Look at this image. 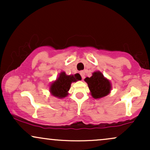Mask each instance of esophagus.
Wrapping results in <instances>:
<instances>
[{"mask_svg":"<svg viewBox=\"0 0 150 150\" xmlns=\"http://www.w3.org/2000/svg\"><path fill=\"white\" fill-rule=\"evenodd\" d=\"M80 74L81 77H82V80H83V79H85V72H84V71H81L80 73Z\"/></svg>","mask_w":150,"mask_h":150,"instance_id":"esophagus-1","label":"esophagus"}]
</instances>
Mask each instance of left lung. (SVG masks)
<instances>
[{
    "instance_id": "1",
    "label": "left lung",
    "mask_w": 150,
    "mask_h": 150,
    "mask_svg": "<svg viewBox=\"0 0 150 150\" xmlns=\"http://www.w3.org/2000/svg\"><path fill=\"white\" fill-rule=\"evenodd\" d=\"M85 81L88 85L90 94L94 99H101L106 97L112 89L111 82L100 71L94 72L92 77H86Z\"/></svg>"
}]
</instances>
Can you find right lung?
I'll return each mask as SVG.
<instances>
[{
    "label": "right lung",
    "mask_w": 150,
    "mask_h": 150,
    "mask_svg": "<svg viewBox=\"0 0 150 150\" xmlns=\"http://www.w3.org/2000/svg\"><path fill=\"white\" fill-rule=\"evenodd\" d=\"M80 74L68 75L65 72H61L56 80L50 85L49 91L51 95L58 99H63L68 95V91L70 88L72 82L81 80Z\"/></svg>",
    "instance_id": "add662e5"
}]
</instances>
